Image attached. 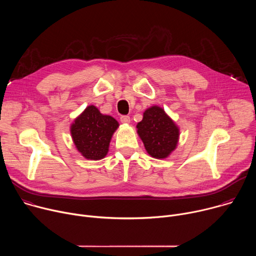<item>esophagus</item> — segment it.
<instances>
[{"label":"esophagus","instance_id":"1","mask_svg":"<svg viewBox=\"0 0 256 256\" xmlns=\"http://www.w3.org/2000/svg\"><path fill=\"white\" fill-rule=\"evenodd\" d=\"M120 122L122 124H130V118L128 116H120Z\"/></svg>","mask_w":256,"mask_h":256}]
</instances>
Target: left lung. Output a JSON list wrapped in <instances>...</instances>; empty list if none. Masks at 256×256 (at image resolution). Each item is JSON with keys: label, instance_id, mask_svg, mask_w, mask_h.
Masks as SVG:
<instances>
[{"label": "left lung", "instance_id": "8db88e82", "mask_svg": "<svg viewBox=\"0 0 256 256\" xmlns=\"http://www.w3.org/2000/svg\"><path fill=\"white\" fill-rule=\"evenodd\" d=\"M136 130L146 151L153 158L165 159L177 147L179 128L164 109L157 105L144 112Z\"/></svg>", "mask_w": 256, "mask_h": 256}]
</instances>
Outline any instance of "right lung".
Here are the masks:
<instances>
[{"mask_svg":"<svg viewBox=\"0 0 256 256\" xmlns=\"http://www.w3.org/2000/svg\"><path fill=\"white\" fill-rule=\"evenodd\" d=\"M120 126L110 116L102 114L94 105L88 106L70 126L77 150L88 160H100L107 155L109 142Z\"/></svg>","mask_w":256,"mask_h":256,"instance_id":"right-lung-1","label":"right lung"}]
</instances>
